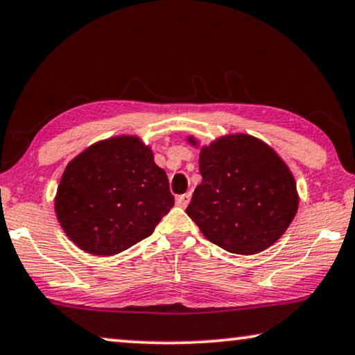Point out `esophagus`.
<instances>
[{
    "mask_svg": "<svg viewBox=\"0 0 355 355\" xmlns=\"http://www.w3.org/2000/svg\"><path fill=\"white\" fill-rule=\"evenodd\" d=\"M189 202H190V192L182 193V195H178V197H176V203L181 208H186L187 205H189Z\"/></svg>",
    "mask_w": 355,
    "mask_h": 355,
    "instance_id": "34e87169",
    "label": "esophagus"
}]
</instances>
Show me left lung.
I'll return each instance as SVG.
<instances>
[{"label": "left lung", "instance_id": "obj_1", "mask_svg": "<svg viewBox=\"0 0 355 355\" xmlns=\"http://www.w3.org/2000/svg\"><path fill=\"white\" fill-rule=\"evenodd\" d=\"M195 146L197 141L189 137ZM202 184L186 213L211 243L235 254L274 245L297 211L296 182L263 141L229 135L200 150Z\"/></svg>", "mask_w": 355, "mask_h": 355}]
</instances>
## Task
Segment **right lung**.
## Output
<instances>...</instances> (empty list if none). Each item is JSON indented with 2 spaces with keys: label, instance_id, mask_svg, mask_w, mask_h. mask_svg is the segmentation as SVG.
<instances>
[{
  "label": "right lung",
  "instance_id": "obj_1",
  "mask_svg": "<svg viewBox=\"0 0 355 355\" xmlns=\"http://www.w3.org/2000/svg\"><path fill=\"white\" fill-rule=\"evenodd\" d=\"M54 205L76 246L112 256L152 235L174 197L150 147L139 137L118 136L88 147L67 165Z\"/></svg>",
  "mask_w": 355,
  "mask_h": 355
}]
</instances>
